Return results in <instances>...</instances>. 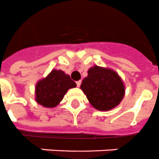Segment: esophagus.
I'll use <instances>...</instances> for the list:
<instances>
[{
  "mask_svg": "<svg viewBox=\"0 0 159 159\" xmlns=\"http://www.w3.org/2000/svg\"><path fill=\"white\" fill-rule=\"evenodd\" d=\"M81 84V80H79L76 82V85H77V87H80Z\"/></svg>",
  "mask_w": 159,
  "mask_h": 159,
  "instance_id": "obj_1",
  "label": "esophagus"
}]
</instances>
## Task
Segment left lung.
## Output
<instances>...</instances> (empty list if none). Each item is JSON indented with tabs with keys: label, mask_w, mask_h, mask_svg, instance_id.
I'll list each match as a JSON object with an SVG mask.
<instances>
[{
	"label": "left lung",
	"mask_w": 159,
	"mask_h": 159,
	"mask_svg": "<svg viewBox=\"0 0 159 159\" xmlns=\"http://www.w3.org/2000/svg\"><path fill=\"white\" fill-rule=\"evenodd\" d=\"M80 89L93 107L100 111L116 107L125 94L124 84L117 74L98 66L89 70Z\"/></svg>",
	"instance_id": "obj_1"
}]
</instances>
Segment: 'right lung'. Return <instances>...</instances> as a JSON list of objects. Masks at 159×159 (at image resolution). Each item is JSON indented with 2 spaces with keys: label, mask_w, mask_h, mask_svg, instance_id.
<instances>
[{
  "label": "right lung",
  "mask_w": 159,
  "mask_h": 159,
  "mask_svg": "<svg viewBox=\"0 0 159 159\" xmlns=\"http://www.w3.org/2000/svg\"><path fill=\"white\" fill-rule=\"evenodd\" d=\"M76 84L62 70H53L37 84L36 101L47 107H54L64 98L68 89L75 88Z\"/></svg>",
  "instance_id": "obj_1"
}]
</instances>
